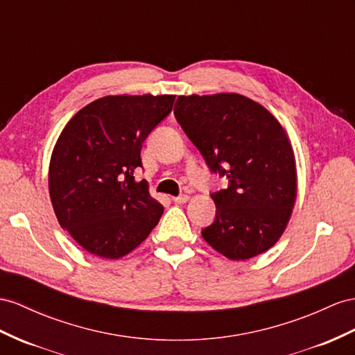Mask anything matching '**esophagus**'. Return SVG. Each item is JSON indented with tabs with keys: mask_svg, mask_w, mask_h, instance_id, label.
Instances as JSON below:
<instances>
[{
	"mask_svg": "<svg viewBox=\"0 0 355 355\" xmlns=\"http://www.w3.org/2000/svg\"><path fill=\"white\" fill-rule=\"evenodd\" d=\"M172 199H174V202H177V204H184V202L189 201V196L187 195H180V196H174Z\"/></svg>",
	"mask_w": 355,
	"mask_h": 355,
	"instance_id": "1",
	"label": "esophagus"
}]
</instances>
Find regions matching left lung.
<instances>
[{
  "label": "left lung",
  "mask_w": 355,
  "mask_h": 355,
  "mask_svg": "<svg viewBox=\"0 0 355 355\" xmlns=\"http://www.w3.org/2000/svg\"><path fill=\"white\" fill-rule=\"evenodd\" d=\"M174 115L228 189L211 195L214 222L204 240L232 261L275 246L297 198L295 156L282 124L267 109L237 93L180 96Z\"/></svg>",
  "instance_id": "obj_1"
}]
</instances>
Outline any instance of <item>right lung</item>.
Returning a JSON list of instances; mask_svg holds the SVG:
<instances>
[{
    "instance_id": "right-lung-1",
    "label": "right lung",
    "mask_w": 355,
    "mask_h": 355,
    "mask_svg": "<svg viewBox=\"0 0 355 355\" xmlns=\"http://www.w3.org/2000/svg\"><path fill=\"white\" fill-rule=\"evenodd\" d=\"M175 96H106L76 112L49 163L57 219L91 255L118 259L148 237L163 207L136 181L144 141L172 111Z\"/></svg>"
}]
</instances>
